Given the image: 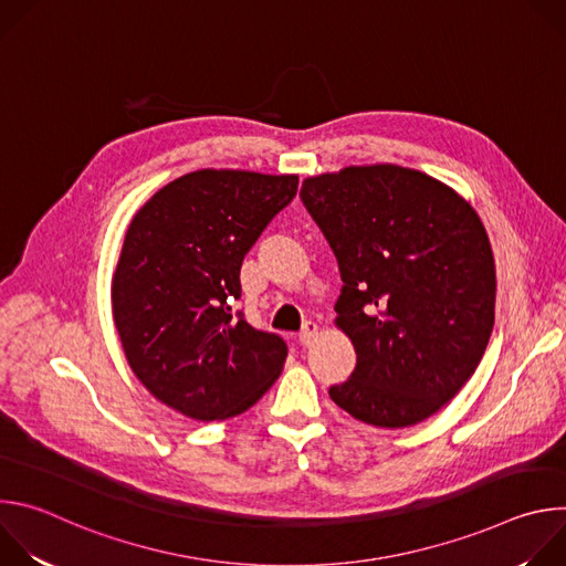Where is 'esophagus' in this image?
<instances>
[{"instance_id": "34e87169", "label": "esophagus", "mask_w": 566, "mask_h": 566, "mask_svg": "<svg viewBox=\"0 0 566 566\" xmlns=\"http://www.w3.org/2000/svg\"><path fill=\"white\" fill-rule=\"evenodd\" d=\"M315 334H317V325L315 322H304V327H302V332H300V336H297V343L302 345V347H308L311 343H313V338H315Z\"/></svg>"}]
</instances>
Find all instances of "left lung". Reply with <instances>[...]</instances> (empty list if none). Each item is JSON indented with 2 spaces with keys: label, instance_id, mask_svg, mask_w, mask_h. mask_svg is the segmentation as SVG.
Instances as JSON below:
<instances>
[{
  "label": "left lung",
  "instance_id": "obj_1",
  "mask_svg": "<svg viewBox=\"0 0 566 566\" xmlns=\"http://www.w3.org/2000/svg\"><path fill=\"white\" fill-rule=\"evenodd\" d=\"M302 203L340 269L336 325L356 349L336 406L376 428L439 412L474 374L495 325V260L474 208L400 166L308 177Z\"/></svg>",
  "mask_w": 566,
  "mask_h": 566
}]
</instances>
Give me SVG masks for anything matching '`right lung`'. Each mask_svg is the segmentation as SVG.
I'll return each mask as SVG.
<instances>
[{"mask_svg": "<svg viewBox=\"0 0 566 566\" xmlns=\"http://www.w3.org/2000/svg\"><path fill=\"white\" fill-rule=\"evenodd\" d=\"M295 192V175L197 170L127 228L112 280L116 329L136 378L184 417L247 412L284 367V338L249 325L234 300L241 262Z\"/></svg>", "mask_w": 566, "mask_h": 566, "instance_id": "right-lung-1", "label": "right lung"}]
</instances>
